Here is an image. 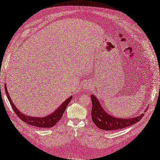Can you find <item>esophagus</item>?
I'll return each instance as SVG.
<instances>
[{"mask_svg":"<svg viewBox=\"0 0 160 160\" xmlns=\"http://www.w3.org/2000/svg\"><path fill=\"white\" fill-rule=\"evenodd\" d=\"M90 87H91V85H90L89 84H86V85H85V88L86 89H88V88H90Z\"/></svg>","mask_w":160,"mask_h":160,"instance_id":"1","label":"esophagus"}]
</instances>
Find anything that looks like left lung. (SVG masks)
<instances>
[{"label": "left lung", "instance_id": "obj_1", "mask_svg": "<svg viewBox=\"0 0 160 160\" xmlns=\"http://www.w3.org/2000/svg\"><path fill=\"white\" fill-rule=\"evenodd\" d=\"M91 99L92 102V118L93 122L99 128L103 131L118 130L131 126L140 121L144 115L143 113L139 116L130 118H116L115 116H111L104 110L98 98L93 94L91 96ZM145 112L146 110L144 111V112Z\"/></svg>", "mask_w": 160, "mask_h": 160}]
</instances>
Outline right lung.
<instances>
[{
    "instance_id": "add662e5",
    "label": "right lung",
    "mask_w": 160,
    "mask_h": 160,
    "mask_svg": "<svg viewBox=\"0 0 160 160\" xmlns=\"http://www.w3.org/2000/svg\"><path fill=\"white\" fill-rule=\"evenodd\" d=\"M5 88L8 100L10 102L12 108V109H13L15 113L19 116V118L21 120H23L24 122L27 123L29 125L41 128H50L54 127V125L59 121V120L61 118L62 114H64V111H65L67 106H68V103L71 102L72 98V96H71L68 98H67V100L64 101L62 104H60V106L55 111H54L52 114L45 116V117H35V116L25 115L17 109L15 105H14L13 102L11 100V97L9 96L6 83L5 84Z\"/></svg>"
}]
</instances>
